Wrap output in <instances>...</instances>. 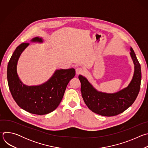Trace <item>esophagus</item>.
<instances>
[{
	"label": "esophagus",
	"instance_id": "esophagus-1",
	"mask_svg": "<svg viewBox=\"0 0 148 148\" xmlns=\"http://www.w3.org/2000/svg\"><path fill=\"white\" fill-rule=\"evenodd\" d=\"M75 71H76V74L77 75H79V74H82L84 73V70L81 68V67H78L75 69Z\"/></svg>",
	"mask_w": 148,
	"mask_h": 148
}]
</instances>
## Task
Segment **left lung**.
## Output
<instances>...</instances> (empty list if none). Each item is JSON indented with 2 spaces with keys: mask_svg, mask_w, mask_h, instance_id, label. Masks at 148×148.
Returning a JSON list of instances; mask_svg holds the SVG:
<instances>
[{
  "mask_svg": "<svg viewBox=\"0 0 148 148\" xmlns=\"http://www.w3.org/2000/svg\"><path fill=\"white\" fill-rule=\"evenodd\" d=\"M131 51L130 54L135 64L133 78L127 87L116 93L98 92L85 77L79 75L82 98L93 112L105 116H115L124 112L135 101L140 87L141 68L132 48H131Z\"/></svg>",
  "mask_w": 148,
  "mask_h": 148,
  "instance_id": "obj_1",
  "label": "left lung"
}]
</instances>
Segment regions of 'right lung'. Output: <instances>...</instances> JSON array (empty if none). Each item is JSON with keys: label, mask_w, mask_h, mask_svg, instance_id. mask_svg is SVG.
Returning <instances> with one entry per match:
<instances>
[{"label": "right lung", "mask_w": 148, "mask_h": 148, "mask_svg": "<svg viewBox=\"0 0 148 148\" xmlns=\"http://www.w3.org/2000/svg\"><path fill=\"white\" fill-rule=\"evenodd\" d=\"M32 41L42 42L35 37ZM29 43H23L17 47L8 66L7 78L11 94L18 106L29 113L46 115L54 111L64 96L70 81L75 75L74 69L57 70L46 83L38 86H27L19 79L16 67L18 59Z\"/></svg>", "instance_id": "obj_1"}]
</instances>
